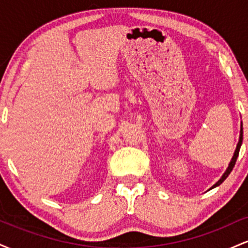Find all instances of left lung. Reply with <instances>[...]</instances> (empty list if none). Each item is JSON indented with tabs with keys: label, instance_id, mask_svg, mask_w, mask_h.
Masks as SVG:
<instances>
[{
	"label": "left lung",
	"instance_id": "obj_1",
	"mask_svg": "<svg viewBox=\"0 0 248 248\" xmlns=\"http://www.w3.org/2000/svg\"><path fill=\"white\" fill-rule=\"evenodd\" d=\"M241 144H243V122H241V126H240V135H239V141H238L237 148H235L234 154H233V156H232V158H231V162H230V164H229V167H227V169L225 170V172L223 173V176H221V177L218 179V182H216V183L213 184V186L210 187L209 190H212V189H215V187L219 186L221 183H223L225 179L229 177V175H230V173H231V171L233 170V167H234L235 162H237V158H238V155H239V150H240Z\"/></svg>",
	"mask_w": 248,
	"mask_h": 248
}]
</instances>
